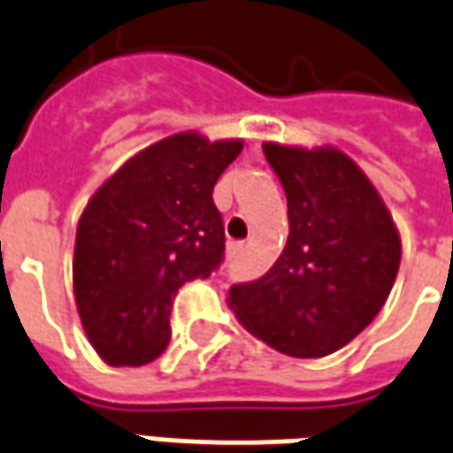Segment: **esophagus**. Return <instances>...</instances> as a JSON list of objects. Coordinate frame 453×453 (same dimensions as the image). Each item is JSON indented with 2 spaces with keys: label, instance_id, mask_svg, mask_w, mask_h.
<instances>
[{
  "label": "esophagus",
  "instance_id": "34e87169",
  "mask_svg": "<svg viewBox=\"0 0 453 453\" xmlns=\"http://www.w3.org/2000/svg\"><path fill=\"white\" fill-rule=\"evenodd\" d=\"M226 254H229V258H239L244 254V244L242 242H232V244L226 246Z\"/></svg>",
  "mask_w": 453,
  "mask_h": 453
}]
</instances>
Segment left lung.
Wrapping results in <instances>:
<instances>
[{
	"mask_svg": "<svg viewBox=\"0 0 453 453\" xmlns=\"http://www.w3.org/2000/svg\"><path fill=\"white\" fill-rule=\"evenodd\" d=\"M288 202L276 264L229 288L239 323L291 357H323L360 335L395 286L402 244L382 196L335 148L264 142Z\"/></svg>",
	"mask_w": 453,
	"mask_h": 453,
	"instance_id": "8db88e82",
	"label": "left lung"
}]
</instances>
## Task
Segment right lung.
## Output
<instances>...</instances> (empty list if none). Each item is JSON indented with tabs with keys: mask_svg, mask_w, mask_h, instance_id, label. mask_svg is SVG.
<instances>
[{
	"mask_svg": "<svg viewBox=\"0 0 453 453\" xmlns=\"http://www.w3.org/2000/svg\"><path fill=\"white\" fill-rule=\"evenodd\" d=\"M244 148L177 133L140 150L90 196L73 249V293L90 345L113 367L152 363L170 342L187 280L224 258L214 185Z\"/></svg>",
	"mask_w": 453,
	"mask_h": 453,
	"instance_id": "add662e5",
	"label": "right lung"
}]
</instances>
